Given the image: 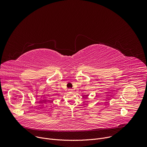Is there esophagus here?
<instances>
[{
	"label": "esophagus",
	"mask_w": 147,
	"mask_h": 147,
	"mask_svg": "<svg viewBox=\"0 0 147 147\" xmlns=\"http://www.w3.org/2000/svg\"><path fill=\"white\" fill-rule=\"evenodd\" d=\"M68 91H69V92H73V90L72 89H71V88L69 89V90H68Z\"/></svg>",
	"instance_id": "1"
}]
</instances>
